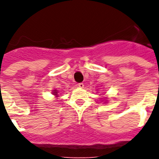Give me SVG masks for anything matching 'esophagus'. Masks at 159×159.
Returning <instances> with one entry per match:
<instances>
[{"instance_id": "obj_1", "label": "esophagus", "mask_w": 159, "mask_h": 159, "mask_svg": "<svg viewBox=\"0 0 159 159\" xmlns=\"http://www.w3.org/2000/svg\"><path fill=\"white\" fill-rule=\"evenodd\" d=\"M78 87H79V88H83L84 87V84H83V83H80V84H78Z\"/></svg>"}]
</instances>
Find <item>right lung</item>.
I'll return each instance as SVG.
<instances>
[{"label": "right lung", "mask_w": 159, "mask_h": 159, "mask_svg": "<svg viewBox=\"0 0 159 159\" xmlns=\"http://www.w3.org/2000/svg\"><path fill=\"white\" fill-rule=\"evenodd\" d=\"M52 94L57 97V90H54V91H53V92H52Z\"/></svg>", "instance_id": "right-lung-1"}]
</instances>
